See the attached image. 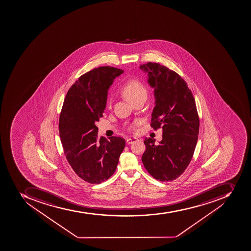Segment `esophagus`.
Wrapping results in <instances>:
<instances>
[{"label": "esophagus", "instance_id": "34e87169", "mask_svg": "<svg viewBox=\"0 0 251 251\" xmlns=\"http://www.w3.org/2000/svg\"><path fill=\"white\" fill-rule=\"evenodd\" d=\"M136 140H137V138H135V137H130V138L127 139L126 143L128 144H133V143L136 142Z\"/></svg>", "mask_w": 251, "mask_h": 251}]
</instances>
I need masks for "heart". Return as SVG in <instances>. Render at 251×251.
Masks as SVG:
<instances>
[{"instance_id":"heart-1","label":"heart","mask_w":251,"mask_h":251,"mask_svg":"<svg viewBox=\"0 0 251 251\" xmlns=\"http://www.w3.org/2000/svg\"><path fill=\"white\" fill-rule=\"evenodd\" d=\"M122 93L128 101L132 102L140 97H146L147 90L142 83L137 79H130L122 89ZM135 126H132V128Z\"/></svg>"}]
</instances>
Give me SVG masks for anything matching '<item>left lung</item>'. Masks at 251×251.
I'll use <instances>...</instances> for the list:
<instances>
[{
	"instance_id": "left-lung-1",
	"label": "left lung",
	"mask_w": 251,
	"mask_h": 251,
	"mask_svg": "<svg viewBox=\"0 0 251 251\" xmlns=\"http://www.w3.org/2000/svg\"><path fill=\"white\" fill-rule=\"evenodd\" d=\"M154 88V106L151 126L162 128V140L146 138L142 162L159 181H172L189 165L197 144L200 119L196 101L187 83L175 71L159 63L140 66Z\"/></svg>"
}]
</instances>
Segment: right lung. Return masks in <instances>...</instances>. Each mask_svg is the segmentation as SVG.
Masks as SVG:
<instances>
[{"label": "right lung", "mask_w": 251, "mask_h": 251, "mask_svg": "<svg viewBox=\"0 0 251 251\" xmlns=\"http://www.w3.org/2000/svg\"><path fill=\"white\" fill-rule=\"evenodd\" d=\"M124 71L94 68L79 77L66 95L59 116V136L67 161L79 177L100 184L112 176L126 140L119 136L98 139L96 123L103 117L107 92Z\"/></svg>", "instance_id": "right-lung-1"}]
</instances>
